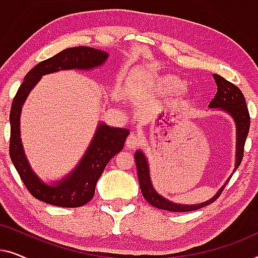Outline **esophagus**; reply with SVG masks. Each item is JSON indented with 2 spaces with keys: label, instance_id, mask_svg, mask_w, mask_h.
<instances>
[{
  "label": "esophagus",
  "instance_id": "obj_1",
  "mask_svg": "<svg viewBox=\"0 0 258 258\" xmlns=\"http://www.w3.org/2000/svg\"><path fill=\"white\" fill-rule=\"evenodd\" d=\"M126 147L130 148V149H135V148L140 147L141 144H142V140L140 139V136L135 135V134H130L128 136V139H126Z\"/></svg>",
  "mask_w": 258,
  "mask_h": 258
}]
</instances>
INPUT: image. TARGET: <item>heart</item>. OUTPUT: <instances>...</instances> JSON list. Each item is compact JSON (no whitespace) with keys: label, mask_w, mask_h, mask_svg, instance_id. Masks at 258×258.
Returning a JSON list of instances; mask_svg holds the SVG:
<instances>
[{"label":"heart","mask_w":258,"mask_h":258,"mask_svg":"<svg viewBox=\"0 0 258 258\" xmlns=\"http://www.w3.org/2000/svg\"><path fill=\"white\" fill-rule=\"evenodd\" d=\"M184 88V82L177 76L165 75L158 79L157 89L163 95L177 94Z\"/></svg>","instance_id":"b5f03b06"}]
</instances>
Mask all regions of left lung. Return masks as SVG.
<instances>
[{
	"mask_svg": "<svg viewBox=\"0 0 258 258\" xmlns=\"http://www.w3.org/2000/svg\"><path fill=\"white\" fill-rule=\"evenodd\" d=\"M215 81L217 84V93L215 97L209 103V108H218L220 110L228 112L229 115L234 118L236 124V163L235 170L241 164L243 153H244V144L246 136H248L250 128V115L246 108L245 98L243 96L242 91L235 84L229 82L223 77L213 74ZM135 162L137 168V176H139V182L141 186V191L144 199L149 202L151 206L168 211H174V213H185V211H194L201 208L209 206L220 197L221 192L223 191L224 186L227 185L228 181L224 183V185L218 190L213 199L203 203L199 204H178L174 203L171 201L164 199L161 196L156 190L154 189L151 184L150 174H149V165H148L147 157L141 150H137L135 153ZM230 178V177H229Z\"/></svg>",
	"mask_w": 258,
	"mask_h": 258,
	"instance_id": "left-lung-1",
	"label": "left lung"
}]
</instances>
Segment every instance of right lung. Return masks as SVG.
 <instances>
[{"label":"right lung","instance_id":"right-lung-1","mask_svg":"<svg viewBox=\"0 0 258 258\" xmlns=\"http://www.w3.org/2000/svg\"><path fill=\"white\" fill-rule=\"evenodd\" d=\"M109 54L90 47L68 48L34 67L24 77L10 109L9 153L21 179L35 199L63 208L82 207L94 197L95 186L108 162L123 149L129 130L101 122L80 163L64 178L45 184L31 169L21 142L20 117L24 101L41 77L59 70H90L103 64Z\"/></svg>","mask_w":258,"mask_h":258}]
</instances>
